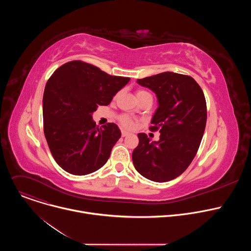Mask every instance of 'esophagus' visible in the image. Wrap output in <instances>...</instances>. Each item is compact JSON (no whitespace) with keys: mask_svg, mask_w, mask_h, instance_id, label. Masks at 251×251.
<instances>
[{"mask_svg":"<svg viewBox=\"0 0 251 251\" xmlns=\"http://www.w3.org/2000/svg\"><path fill=\"white\" fill-rule=\"evenodd\" d=\"M121 134H122V137H126V136L130 135V133H129V132H127V131H124V130H122V131H121Z\"/></svg>","mask_w":251,"mask_h":251,"instance_id":"obj_1","label":"esophagus"}]
</instances>
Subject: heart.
<instances>
[{
  "label": "heart",
  "mask_w": 251,
  "mask_h": 251,
  "mask_svg": "<svg viewBox=\"0 0 251 251\" xmlns=\"http://www.w3.org/2000/svg\"><path fill=\"white\" fill-rule=\"evenodd\" d=\"M146 95H150V94L147 91H144V90H138L137 93H136V96H137L138 100L141 99L142 97L146 96ZM119 121H120V123H121V125L123 127L128 128V129L132 128L134 126V124H135L134 120L130 116H128V115H121L120 118H119Z\"/></svg>",
  "instance_id": "heart-1"
}]
</instances>
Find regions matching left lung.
Returning <instances> with one entry per match:
<instances>
[{"instance_id":"obj_1","label":"left lung","mask_w":251,"mask_h":251,"mask_svg":"<svg viewBox=\"0 0 251 251\" xmlns=\"http://www.w3.org/2000/svg\"><path fill=\"white\" fill-rule=\"evenodd\" d=\"M137 82L157 95L159 106L150 130L161 134L157 142L138 134L133 164L148 180L169 182L182 175L197 155L206 124L204 94L193 77L170 71Z\"/></svg>"}]
</instances>
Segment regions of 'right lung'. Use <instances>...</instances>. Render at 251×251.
<instances>
[{
  "instance_id": "obj_1",
  "label": "right lung",
  "mask_w": 251,
  "mask_h": 251,
  "mask_svg": "<svg viewBox=\"0 0 251 251\" xmlns=\"http://www.w3.org/2000/svg\"><path fill=\"white\" fill-rule=\"evenodd\" d=\"M129 80L81 60L64 63L50 77L43 98L44 132L53 159L64 171L87 175L109 159L121 132L114 123L99 128L92 113L99 105H108Z\"/></svg>"
}]
</instances>
